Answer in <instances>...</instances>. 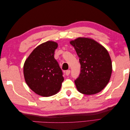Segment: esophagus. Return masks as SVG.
<instances>
[{
  "mask_svg": "<svg viewBox=\"0 0 130 130\" xmlns=\"http://www.w3.org/2000/svg\"><path fill=\"white\" fill-rule=\"evenodd\" d=\"M70 70H66V75L68 76L70 74Z\"/></svg>",
  "mask_w": 130,
  "mask_h": 130,
  "instance_id": "1",
  "label": "esophagus"
}]
</instances>
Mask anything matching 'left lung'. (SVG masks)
<instances>
[{"mask_svg":"<svg viewBox=\"0 0 130 130\" xmlns=\"http://www.w3.org/2000/svg\"><path fill=\"white\" fill-rule=\"evenodd\" d=\"M79 57L81 73L75 80L80 93L93 95L108 83L112 72L111 57L106 49L92 38L78 37L70 42Z\"/></svg>","mask_w":130,"mask_h":130,"instance_id":"8db88e82","label":"left lung"}]
</instances>
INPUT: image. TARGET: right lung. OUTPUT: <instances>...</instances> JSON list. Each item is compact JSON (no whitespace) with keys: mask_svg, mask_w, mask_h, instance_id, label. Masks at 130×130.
<instances>
[{"mask_svg":"<svg viewBox=\"0 0 130 130\" xmlns=\"http://www.w3.org/2000/svg\"><path fill=\"white\" fill-rule=\"evenodd\" d=\"M58 44L49 41L37 46L26 58L23 73L26 84L35 93L48 97L60 91L64 80L62 71L54 58Z\"/></svg>","mask_w":130,"mask_h":130,"instance_id":"obj_1","label":"right lung"}]
</instances>
